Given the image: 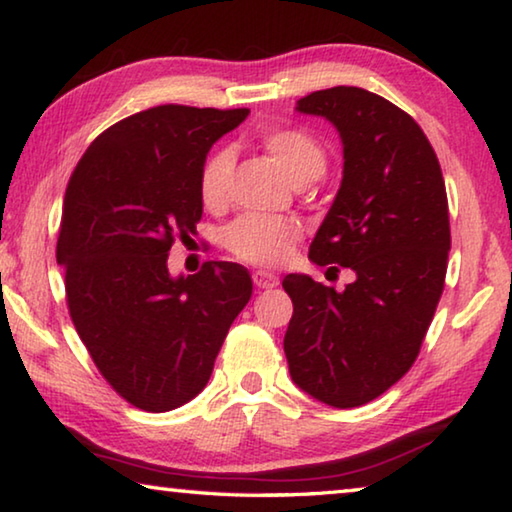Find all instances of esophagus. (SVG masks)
<instances>
[{
    "instance_id": "1",
    "label": "esophagus",
    "mask_w": 512,
    "mask_h": 512,
    "mask_svg": "<svg viewBox=\"0 0 512 512\" xmlns=\"http://www.w3.org/2000/svg\"><path fill=\"white\" fill-rule=\"evenodd\" d=\"M253 282H255L257 289H275L277 284H280V280H277L273 273H266V271H255Z\"/></svg>"
}]
</instances>
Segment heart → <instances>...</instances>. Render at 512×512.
Here are the masks:
<instances>
[{
    "label": "heart",
    "instance_id": "1",
    "mask_svg": "<svg viewBox=\"0 0 512 512\" xmlns=\"http://www.w3.org/2000/svg\"><path fill=\"white\" fill-rule=\"evenodd\" d=\"M257 142L291 183L305 185L325 171L327 155L314 135L296 126H271L257 133ZM232 153L216 149L207 155L198 173V196L207 210H221L228 203ZM302 237L298 221L282 216L246 214L225 230V248L246 264L277 266L287 262Z\"/></svg>",
    "mask_w": 512,
    "mask_h": 512
}]
</instances>
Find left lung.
I'll return each mask as SVG.
<instances>
[{"label": "left lung", "instance_id": "left-lung-1", "mask_svg": "<svg viewBox=\"0 0 512 512\" xmlns=\"http://www.w3.org/2000/svg\"><path fill=\"white\" fill-rule=\"evenodd\" d=\"M296 110L332 121L345 160L309 259L357 277L343 291L284 277L293 302L284 354L302 391L352 409L404 377L436 314L452 248L445 180L422 128L379 94L339 85Z\"/></svg>", "mask_w": 512, "mask_h": 512}]
</instances>
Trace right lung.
Instances as JSON below:
<instances>
[{"instance_id":"add662e5","label":"right lung","mask_w":512,"mask_h":512,"mask_svg":"<svg viewBox=\"0 0 512 512\" xmlns=\"http://www.w3.org/2000/svg\"><path fill=\"white\" fill-rule=\"evenodd\" d=\"M248 108L155 106L117 121L69 176L56 259L72 323L103 379L142 411L203 391L253 280L232 262L171 277L173 241L201 221L198 173Z\"/></svg>"}]
</instances>
